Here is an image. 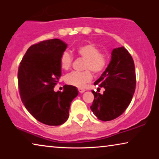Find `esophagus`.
I'll return each mask as SVG.
<instances>
[{"label":"esophagus","instance_id":"esophagus-1","mask_svg":"<svg viewBox=\"0 0 159 159\" xmlns=\"http://www.w3.org/2000/svg\"><path fill=\"white\" fill-rule=\"evenodd\" d=\"M78 91H79L80 93H83L85 90H84V89H82V88H78Z\"/></svg>","mask_w":159,"mask_h":159}]
</instances>
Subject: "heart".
<instances>
[{
    "mask_svg": "<svg viewBox=\"0 0 159 159\" xmlns=\"http://www.w3.org/2000/svg\"><path fill=\"white\" fill-rule=\"evenodd\" d=\"M77 53L80 57L85 60L84 69H90L95 74H100L103 71L107 65V56L100 53L98 48L93 44H84L77 48ZM73 61V57L69 52H64L61 56V67L64 70L70 68ZM92 73L90 70L82 72L72 71L66 75L65 81L70 85L78 88H83L87 82L92 80Z\"/></svg>",
    "mask_w": 159,
    "mask_h": 159,
    "instance_id": "obj_1",
    "label": "heart"
}]
</instances>
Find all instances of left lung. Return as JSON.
I'll return each instance as SVG.
<instances>
[{"label":"left lung","mask_w":159,"mask_h":159,"mask_svg":"<svg viewBox=\"0 0 159 159\" xmlns=\"http://www.w3.org/2000/svg\"><path fill=\"white\" fill-rule=\"evenodd\" d=\"M103 94L95 92L91 111L99 120L107 121L120 116L129 105L136 86L134 64L132 56L123 46L114 48L107 68L94 82Z\"/></svg>","instance_id":"left-lung-1"}]
</instances>
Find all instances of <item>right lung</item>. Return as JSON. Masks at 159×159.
Segmentation results:
<instances>
[{
  "label": "right lung",
  "instance_id": "obj_1",
  "mask_svg": "<svg viewBox=\"0 0 159 159\" xmlns=\"http://www.w3.org/2000/svg\"><path fill=\"white\" fill-rule=\"evenodd\" d=\"M67 44L52 39L30 46L19 66L18 82L21 101L37 120L58 126L69 118L71 101L78 95L75 86H64L63 92L53 90L61 76V56Z\"/></svg>",
  "mask_w": 159,
  "mask_h": 159
}]
</instances>
